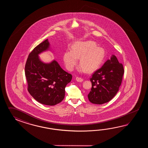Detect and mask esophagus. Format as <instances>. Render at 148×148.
Masks as SVG:
<instances>
[{
    "mask_svg": "<svg viewBox=\"0 0 148 148\" xmlns=\"http://www.w3.org/2000/svg\"><path fill=\"white\" fill-rule=\"evenodd\" d=\"M75 80H76L77 82H83V80H84V79H83L82 78H81V77H76Z\"/></svg>",
    "mask_w": 148,
    "mask_h": 148,
    "instance_id": "1",
    "label": "esophagus"
}]
</instances>
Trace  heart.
Returning <instances> with one entry per match:
<instances>
[{"mask_svg": "<svg viewBox=\"0 0 148 148\" xmlns=\"http://www.w3.org/2000/svg\"><path fill=\"white\" fill-rule=\"evenodd\" d=\"M105 56L103 47H98L91 41L77 42L73 44L72 51L64 53L63 59L65 66L69 70H73L80 59V65L86 72L92 73L101 66Z\"/></svg>", "mask_w": 148, "mask_h": 148, "instance_id": "b5f03b06", "label": "heart"}]
</instances>
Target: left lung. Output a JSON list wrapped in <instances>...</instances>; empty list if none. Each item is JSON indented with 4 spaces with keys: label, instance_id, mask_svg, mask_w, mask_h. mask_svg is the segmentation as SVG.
Instances as JSON below:
<instances>
[{
    "label": "left lung",
    "instance_id": "1",
    "mask_svg": "<svg viewBox=\"0 0 148 148\" xmlns=\"http://www.w3.org/2000/svg\"><path fill=\"white\" fill-rule=\"evenodd\" d=\"M124 73L123 64L112 55L90 79L92 87L88 95L89 101L99 105L110 101L119 90Z\"/></svg>",
    "mask_w": 148,
    "mask_h": 148
}]
</instances>
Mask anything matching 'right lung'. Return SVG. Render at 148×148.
I'll return each instance as SVG.
<instances>
[{"mask_svg":"<svg viewBox=\"0 0 148 148\" xmlns=\"http://www.w3.org/2000/svg\"><path fill=\"white\" fill-rule=\"evenodd\" d=\"M48 39L38 44L29 54L25 66L29 93L41 104L53 106L61 102L65 96V88L71 82L72 75L63 70L56 60L45 63L38 54L49 50Z\"/></svg>","mask_w":148,"mask_h":148,"instance_id":"add662e5","label":"right lung"}]
</instances>
